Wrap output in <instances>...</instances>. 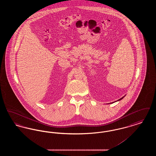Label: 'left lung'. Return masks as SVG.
<instances>
[{
    "mask_svg": "<svg viewBox=\"0 0 156 156\" xmlns=\"http://www.w3.org/2000/svg\"><path fill=\"white\" fill-rule=\"evenodd\" d=\"M123 97H122V98H120V99H119V100H118V101H120V100H121V99H123Z\"/></svg>",
    "mask_w": 156,
    "mask_h": 156,
    "instance_id": "left-lung-1",
    "label": "left lung"
}]
</instances>
